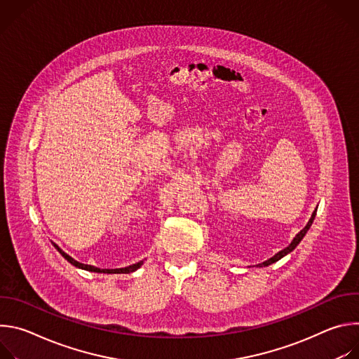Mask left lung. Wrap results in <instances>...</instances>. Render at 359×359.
I'll use <instances>...</instances> for the list:
<instances>
[{"label":"left lung","mask_w":359,"mask_h":359,"mask_svg":"<svg viewBox=\"0 0 359 359\" xmlns=\"http://www.w3.org/2000/svg\"><path fill=\"white\" fill-rule=\"evenodd\" d=\"M316 213H317V210H316V212L313 213V216H311V219H310L309 224H306V226H305V227H304V229H302V230H301V231H299V233H298V234H297V236L294 237V240L291 241V244H290V245H288L287 248H284V250H281L280 252H277V254L274 255V257H271L270 260L264 262V263H263L262 266H264V267H266V266H270V264H273V263L278 262L280 259H283V257H284V255H287L288 252H291V251H292V250H294V248H295V247H297V245L299 244V241L302 240V237L305 236V233L310 230V227H311V224H313V222H314V219H316Z\"/></svg>","instance_id":"left-lung-1"}]
</instances>
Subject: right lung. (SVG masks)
I'll return each mask as SVG.
<instances>
[{
	"label": "right lung",
	"mask_w": 359,
	"mask_h": 359,
	"mask_svg": "<svg viewBox=\"0 0 359 359\" xmlns=\"http://www.w3.org/2000/svg\"><path fill=\"white\" fill-rule=\"evenodd\" d=\"M54 244V247L64 255V259H67L72 266H75V267H78V269H82V270H86V271H93V273H108V274H121V273H133V271H136L142 264H143V262H140V263H136V264H132V266H129V267H125V269H114V270H100V269H97V267H93V266H88V264H82V263H79V262H76V260H74L71 255H68L64 250H61L60 247H58V244H55V243H53Z\"/></svg>",
	"instance_id": "right-lung-1"
}]
</instances>
